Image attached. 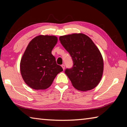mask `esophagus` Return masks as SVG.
Returning a JSON list of instances; mask_svg holds the SVG:
<instances>
[{
	"instance_id": "esophagus-1",
	"label": "esophagus",
	"mask_w": 127,
	"mask_h": 127,
	"mask_svg": "<svg viewBox=\"0 0 127 127\" xmlns=\"http://www.w3.org/2000/svg\"><path fill=\"white\" fill-rule=\"evenodd\" d=\"M62 68L63 69V70H64V69H65V65H64V64H62Z\"/></svg>"
}]
</instances>
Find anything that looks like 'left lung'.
Returning a JSON list of instances; mask_svg holds the SVG:
<instances>
[{"label": "left lung", "instance_id": "1", "mask_svg": "<svg viewBox=\"0 0 127 127\" xmlns=\"http://www.w3.org/2000/svg\"><path fill=\"white\" fill-rule=\"evenodd\" d=\"M59 40L72 59L73 66L64 71L72 85L83 91L94 89L101 79L104 68L98 48L91 38L83 33L62 36Z\"/></svg>", "mask_w": 127, "mask_h": 127}]
</instances>
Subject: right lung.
<instances>
[{"instance_id":"add662e5","label":"right lung","mask_w":127,"mask_h":127,"mask_svg":"<svg viewBox=\"0 0 127 127\" xmlns=\"http://www.w3.org/2000/svg\"><path fill=\"white\" fill-rule=\"evenodd\" d=\"M57 41L56 36L40 35L28 45L21 59L20 69L23 80L32 89H46L63 71L51 54Z\"/></svg>"}]
</instances>
